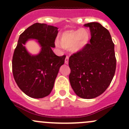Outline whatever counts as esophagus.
<instances>
[{"label": "esophagus", "instance_id": "esophagus-1", "mask_svg": "<svg viewBox=\"0 0 129 129\" xmlns=\"http://www.w3.org/2000/svg\"><path fill=\"white\" fill-rule=\"evenodd\" d=\"M65 63H66V64H68L69 63V57L67 56L66 57V58H65Z\"/></svg>", "mask_w": 129, "mask_h": 129}]
</instances>
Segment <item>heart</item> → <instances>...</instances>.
Segmentation results:
<instances>
[{"mask_svg": "<svg viewBox=\"0 0 129 129\" xmlns=\"http://www.w3.org/2000/svg\"><path fill=\"white\" fill-rule=\"evenodd\" d=\"M90 36V32L87 28L68 30L60 34V41L57 40L55 45L62 49H71L72 52L76 53L85 47L89 42Z\"/></svg>", "mask_w": 129, "mask_h": 129, "instance_id": "obj_1", "label": "heart"}]
</instances>
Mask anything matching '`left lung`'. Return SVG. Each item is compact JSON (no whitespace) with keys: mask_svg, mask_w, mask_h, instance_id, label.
<instances>
[{"mask_svg":"<svg viewBox=\"0 0 129 129\" xmlns=\"http://www.w3.org/2000/svg\"><path fill=\"white\" fill-rule=\"evenodd\" d=\"M91 34L90 43L69 57V80L77 95L93 99L103 93L116 69L114 44L107 28L98 22L84 25Z\"/></svg>","mask_w":129,"mask_h":129,"instance_id":"1","label":"left lung"}]
</instances>
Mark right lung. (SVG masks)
<instances>
[{"label":"right lung","instance_id":"right-lung-1","mask_svg":"<svg viewBox=\"0 0 129 129\" xmlns=\"http://www.w3.org/2000/svg\"><path fill=\"white\" fill-rule=\"evenodd\" d=\"M58 28L36 23L20 35L12 58V72L18 87L27 95L40 99L49 95L66 55L58 57L52 50L55 47ZM29 39H36L41 47L37 55L32 56L24 44Z\"/></svg>","mask_w":129,"mask_h":129}]
</instances>
